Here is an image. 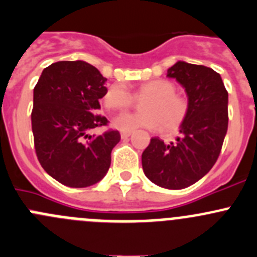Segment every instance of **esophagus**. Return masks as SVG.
<instances>
[{"mask_svg": "<svg viewBox=\"0 0 257 257\" xmlns=\"http://www.w3.org/2000/svg\"><path fill=\"white\" fill-rule=\"evenodd\" d=\"M131 134H132L131 131H121V132H120L121 139H126L129 136H131Z\"/></svg>", "mask_w": 257, "mask_h": 257, "instance_id": "34e87169", "label": "esophagus"}]
</instances>
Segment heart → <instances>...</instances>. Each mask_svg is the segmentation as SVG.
<instances>
[{
  "instance_id": "obj_1",
  "label": "heart",
  "mask_w": 257,
  "mask_h": 257,
  "mask_svg": "<svg viewBox=\"0 0 257 257\" xmlns=\"http://www.w3.org/2000/svg\"><path fill=\"white\" fill-rule=\"evenodd\" d=\"M142 101L143 113H124L114 119L113 124L121 131L146 128L151 131L163 129L174 132L181 128L189 113L187 96L176 93V85L167 79H153L141 84L133 91V96L121 84H114L106 89L103 104L108 110L121 111L133 105L134 99Z\"/></svg>"
}]
</instances>
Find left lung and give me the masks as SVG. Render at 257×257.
I'll return each mask as SVG.
<instances>
[{
    "instance_id": "left-lung-1",
    "label": "left lung",
    "mask_w": 257,
    "mask_h": 257,
    "mask_svg": "<svg viewBox=\"0 0 257 257\" xmlns=\"http://www.w3.org/2000/svg\"><path fill=\"white\" fill-rule=\"evenodd\" d=\"M167 76L186 89L189 113L176 143L151 139L142 166L157 186L182 189L207 174L220 156L227 133L228 93L220 74L207 66L178 61Z\"/></svg>"
}]
</instances>
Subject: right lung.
I'll return each instance as SVG.
<instances>
[{"instance_id": "right-lung-1", "label": "right lung", "mask_w": 257, "mask_h": 257, "mask_svg": "<svg viewBox=\"0 0 257 257\" xmlns=\"http://www.w3.org/2000/svg\"><path fill=\"white\" fill-rule=\"evenodd\" d=\"M106 79L85 61H57L44 69L34 89L31 125L42 168L68 187L83 188L108 172L111 151L120 141L115 129L99 136L109 120L94 111L105 94Z\"/></svg>"}]
</instances>
